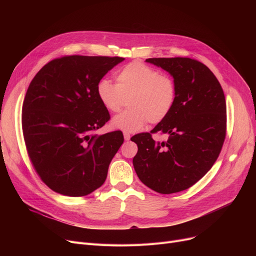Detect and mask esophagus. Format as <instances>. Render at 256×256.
<instances>
[{
	"label": "esophagus",
	"instance_id": "obj_1",
	"mask_svg": "<svg viewBox=\"0 0 256 256\" xmlns=\"http://www.w3.org/2000/svg\"><path fill=\"white\" fill-rule=\"evenodd\" d=\"M124 140H126V141H128V140L130 139V135L128 132H124Z\"/></svg>",
	"mask_w": 256,
	"mask_h": 256
}]
</instances>
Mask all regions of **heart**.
Returning <instances> with one entry per match:
<instances>
[{
    "label": "heart",
    "instance_id": "1",
    "mask_svg": "<svg viewBox=\"0 0 256 256\" xmlns=\"http://www.w3.org/2000/svg\"><path fill=\"white\" fill-rule=\"evenodd\" d=\"M117 84L109 78H102L96 94L104 109L118 112L128 98L130 106L115 116L111 126L128 132L141 130L147 122L156 124L164 120L176 100V86L171 76L160 74L152 67L132 62L116 74Z\"/></svg>",
    "mask_w": 256,
    "mask_h": 256
}]
</instances>
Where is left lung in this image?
Returning <instances> with one entry per match:
<instances>
[{
    "instance_id": "8db88e82",
    "label": "left lung",
    "mask_w": 256,
    "mask_h": 256,
    "mask_svg": "<svg viewBox=\"0 0 256 256\" xmlns=\"http://www.w3.org/2000/svg\"><path fill=\"white\" fill-rule=\"evenodd\" d=\"M173 78L176 100L169 115L150 132L170 136L156 142L150 132L134 136L132 164L139 180L160 194L189 189L218 158L226 135L223 89L208 66L190 58H150Z\"/></svg>"
}]
</instances>
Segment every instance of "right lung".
Instances as JSON below:
<instances>
[{"label":"right lung","mask_w":256,"mask_h":256,"mask_svg":"<svg viewBox=\"0 0 256 256\" xmlns=\"http://www.w3.org/2000/svg\"><path fill=\"white\" fill-rule=\"evenodd\" d=\"M124 60L64 56L46 64L32 80L22 104L24 139L36 172L52 191L86 196L104 182L124 135L94 132L110 119L96 86Z\"/></svg>","instance_id":"1"}]
</instances>
